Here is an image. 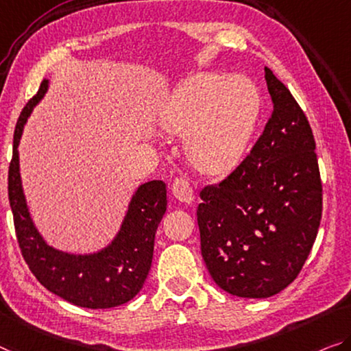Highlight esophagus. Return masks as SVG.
Instances as JSON below:
<instances>
[{"mask_svg": "<svg viewBox=\"0 0 351 351\" xmlns=\"http://www.w3.org/2000/svg\"><path fill=\"white\" fill-rule=\"evenodd\" d=\"M172 194L182 204H191L194 199L190 183H188L186 179H182V177L172 183Z\"/></svg>", "mask_w": 351, "mask_h": 351, "instance_id": "obj_1", "label": "esophagus"}]
</instances>
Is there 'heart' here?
Segmentation results:
<instances>
[{
    "label": "heart",
    "mask_w": 351,
    "mask_h": 351,
    "mask_svg": "<svg viewBox=\"0 0 351 351\" xmlns=\"http://www.w3.org/2000/svg\"><path fill=\"white\" fill-rule=\"evenodd\" d=\"M261 114V93L245 77L197 73L161 106L157 123L166 133H185L193 163L206 174L234 171L250 147Z\"/></svg>",
    "instance_id": "b5f03b06"
}]
</instances>
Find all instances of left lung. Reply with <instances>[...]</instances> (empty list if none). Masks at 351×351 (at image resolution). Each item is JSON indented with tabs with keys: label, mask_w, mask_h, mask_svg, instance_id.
<instances>
[{
	"label": "left lung",
	"mask_w": 351,
	"mask_h": 351,
	"mask_svg": "<svg viewBox=\"0 0 351 351\" xmlns=\"http://www.w3.org/2000/svg\"><path fill=\"white\" fill-rule=\"evenodd\" d=\"M273 111L241 165L201 191L197 224L210 276L240 298H268L295 281L322 219L315 141L290 90L265 67Z\"/></svg>",
	"instance_id": "8db88e82"
}]
</instances>
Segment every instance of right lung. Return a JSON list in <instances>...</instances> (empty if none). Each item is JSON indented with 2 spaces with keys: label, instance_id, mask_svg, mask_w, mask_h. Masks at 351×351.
Here are the masks:
<instances>
[{
  "label": "right lung",
  "instance_id": "1",
  "mask_svg": "<svg viewBox=\"0 0 351 351\" xmlns=\"http://www.w3.org/2000/svg\"><path fill=\"white\" fill-rule=\"evenodd\" d=\"M50 80H44L26 104L14 133L9 166V202L15 232L32 274L47 290L75 306L110 309L125 304L143 289L154 257L155 232L166 212V183L150 180L134 190L125 217L110 243L94 252H69L47 243L29 213L20 176L19 144L34 106L44 99Z\"/></svg>",
  "mask_w": 351,
  "mask_h": 351
}]
</instances>
